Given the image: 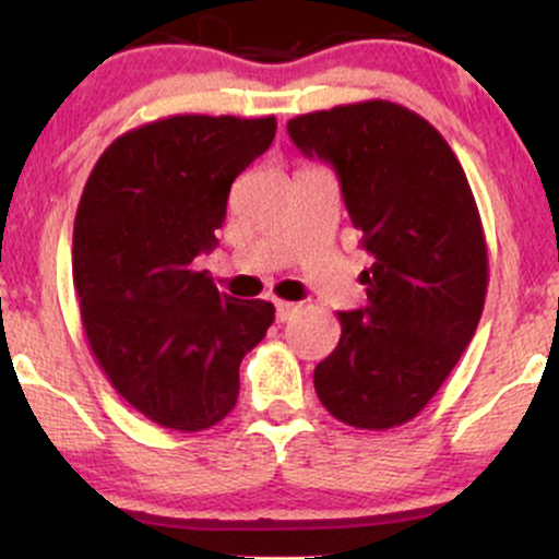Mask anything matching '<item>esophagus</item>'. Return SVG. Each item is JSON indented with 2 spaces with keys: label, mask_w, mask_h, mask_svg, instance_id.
<instances>
[{
  "label": "esophagus",
  "mask_w": 559,
  "mask_h": 559,
  "mask_svg": "<svg viewBox=\"0 0 559 559\" xmlns=\"http://www.w3.org/2000/svg\"><path fill=\"white\" fill-rule=\"evenodd\" d=\"M297 310H299V307L294 305V301H275V318H278V323H286V320H292V316Z\"/></svg>",
  "instance_id": "obj_1"
}]
</instances>
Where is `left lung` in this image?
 I'll use <instances>...</instances> for the list:
<instances>
[{"label": "left lung", "instance_id": "left-lung-1", "mask_svg": "<svg viewBox=\"0 0 559 559\" xmlns=\"http://www.w3.org/2000/svg\"><path fill=\"white\" fill-rule=\"evenodd\" d=\"M301 155L333 165L370 254L368 305L338 312L342 338L318 362L333 418L383 431L431 402L484 312L489 254L463 165L418 112L386 99L288 120Z\"/></svg>", "mask_w": 559, "mask_h": 559}]
</instances>
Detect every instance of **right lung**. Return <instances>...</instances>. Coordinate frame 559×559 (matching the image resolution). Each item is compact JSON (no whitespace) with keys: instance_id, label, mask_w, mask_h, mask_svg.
<instances>
[{"instance_id":"right-lung-1","label":"right lung","mask_w":559,"mask_h":559,"mask_svg":"<svg viewBox=\"0 0 559 559\" xmlns=\"http://www.w3.org/2000/svg\"><path fill=\"white\" fill-rule=\"evenodd\" d=\"M275 136V118L173 115L123 133L88 176L73 226V286L96 362L123 400L170 431H204L239 400V365L275 307L217 292L230 183Z\"/></svg>"}]
</instances>
